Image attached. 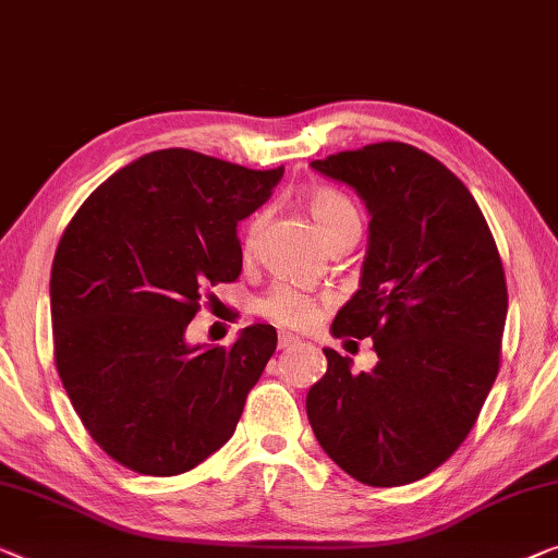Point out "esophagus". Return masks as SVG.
I'll use <instances>...</instances> for the list:
<instances>
[{
	"instance_id": "34e87169",
	"label": "esophagus",
	"mask_w": 558,
	"mask_h": 558,
	"mask_svg": "<svg viewBox=\"0 0 558 558\" xmlns=\"http://www.w3.org/2000/svg\"><path fill=\"white\" fill-rule=\"evenodd\" d=\"M299 342H302V339L294 335H279V350H292Z\"/></svg>"
}]
</instances>
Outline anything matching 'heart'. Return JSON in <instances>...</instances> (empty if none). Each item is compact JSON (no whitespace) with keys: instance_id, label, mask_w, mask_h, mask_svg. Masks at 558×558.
Segmentation results:
<instances>
[{"instance_id":"b5f03b06","label":"heart","mask_w":558,"mask_h":558,"mask_svg":"<svg viewBox=\"0 0 558 558\" xmlns=\"http://www.w3.org/2000/svg\"><path fill=\"white\" fill-rule=\"evenodd\" d=\"M304 206H306V211H310L314 226H317L319 236L325 239V244L327 241H332L337 233L350 229V226H360V214H357V208L352 206V201L332 189H317V191L306 193ZM259 223H262V216H254L252 223H248L246 246L254 244V236H256V231H259ZM259 312L266 319L277 322V325H281V327L304 329V327H310L314 319H317L319 304H317V299L299 292V289H294V287L279 284L262 299Z\"/></svg>"}]
</instances>
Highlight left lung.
<instances>
[{
    "label": "left lung",
    "mask_w": 558,
    "mask_h": 558,
    "mask_svg": "<svg viewBox=\"0 0 558 558\" xmlns=\"http://www.w3.org/2000/svg\"><path fill=\"white\" fill-rule=\"evenodd\" d=\"M312 168L350 185L369 214L360 289L332 335L373 337L377 365L354 375L327 347L306 417L352 478L405 486L456 453L496 383L504 264L471 191L413 145H365Z\"/></svg>",
    "instance_id": "1"
}]
</instances>
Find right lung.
<instances>
[{"instance_id": "add662e5", "label": "right lung", "mask_w": 558, "mask_h": 558, "mask_svg": "<svg viewBox=\"0 0 558 558\" xmlns=\"http://www.w3.org/2000/svg\"><path fill=\"white\" fill-rule=\"evenodd\" d=\"M284 168L252 171L185 148L145 153L95 189L52 262L54 362L75 413L120 465L179 475L236 430L277 329L231 350L185 342L206 287L241 274L236 226Z\"/></svg>"}]
</instances>
